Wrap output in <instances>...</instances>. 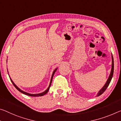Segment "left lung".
Returning <instances> with one entry per match:
<instances>
[{"label": "left lung", "instance_id": "8db88e82", "mask_svg": "<svg viewBox=\"0 0 121 121\" xmlns=\"http://www.w3.org/2000/svg\"><path fill=\"white\" fill-rule=\"evenodd\" d=\"M112 69H111L110 74V75H109V76L108 78V80H107L106 83H105L104 86L102 87V89H101L100 91H99V93H97L96 96H99L101 95V94H102L104 93V91L106 90V89L107 88V87H108L109 83H110L111 80H112V79L113 73H114V59H113V56H112Z\"/></svg>", "mask_w": 121, "mask_h": 121}]
</instances>
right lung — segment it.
I'll return each mask as SVG.
<instances>
[{
    "label": "right lung",
    "instance_id": "obj_1",
    "mask_svg": "<svg viewBox=\"0 0 121 121\" xmlns=\"http://www.w3.org/2000/svg\"><path fill=\"white\" fill-rule=\"evenodd\" d=\"M57 68L55 69L53 71V74H52V77H51L50 84H49V87H48L47 89L46 90V91H45L43 92V93H39V94H30V93H26V92H25V91H22V90H21L20 89H19V88L18 87H17V86L16 85H15V83H14V82H13L12 80H11V78H10L11 81V82H12V83H13V86H14V87H16V89H17V90H18V91H19L21 92V93H22L24 94H25V95H26L30 96H34V97H36V96H43V95H44L46 94L47 93V92L48 91L49 89V88H50V87H51V83H52V79H53V78L54 74V73H55V72H56V70H57Z\"/></svg>",
    "mask_w": 121,
    "mask_h": 121
}]
</instances>
